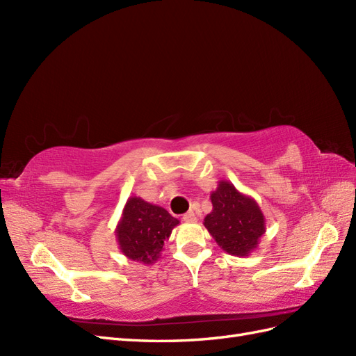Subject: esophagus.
Returning a JSON list of instances; mask_svg holds the SVG:
<instances>
[{"label": "esophagus", "instance_id": "esophagus-1", "mask_svg": "<svg viewBox=\"0 0 356 356\" xmlns=\"http://www.w3.org/2000/svg\"><path fill=\"white\" fill-rule=\"evenodd\" d=\"M182 220L187 221V222H195V221H197V217H196L195 211H188V212L182 215Z\"/></svg>", "mask_w": 356, "mask_h": 356}]
</instances>
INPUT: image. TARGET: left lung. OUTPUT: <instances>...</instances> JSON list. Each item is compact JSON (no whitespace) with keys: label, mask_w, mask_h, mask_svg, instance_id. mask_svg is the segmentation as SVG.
I'll return each instance as SVG.
<instances>
[{"label":"left lung","mask_w":356,"mask_h":356,"mask_svg":"<svg viewBox=\"0 0 356 356\" xmlns=\"http://www.w3.org/2000/svg\"><path fill=\"white\" fill-rule=\"evenodd\" d=\"M212 211L203 225L222 251L246 257L257 250L266 233V218L254 197L243 195L230 181H218L211 193Z\"/></svg>","instance_id":"obj_1"}]
</instances>
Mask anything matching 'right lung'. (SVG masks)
<instances>
[{
    "label": "right lung",
    "instance_id": "obj_1",
    "mask_svg": "<svg viewBox=\"0 0 356 356\" xmlns=\"http://www.w3.org/2000/svg\"><path fill=\"white\" fill-rule=\"evenodd\" d=\"M178 224L179 220L165 208L132 196L127 199L115 227L118 248L129 260L152 266L160 258L165 242Z\"/></svg>",
    "mask_w": 356,
    "mask_h": 356
}]
</instances>
